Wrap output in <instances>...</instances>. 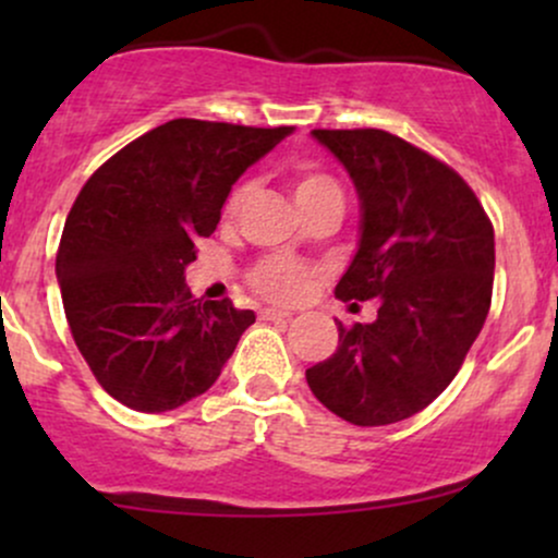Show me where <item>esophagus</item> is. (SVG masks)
Segmentation results:
<instances>
[{
	"instance_id": "obj_1",
	"label": "esophagus",
	"mask_w": 558,
	"mask_h": 558,
	"mask_svg": "<svg viewBox=\"0 0 558 558\" xmlns=\"http://www.w3.org/2000/svg\"><path fill=\"white\" fill-rule=\"evenodd\" d=\"M262 319H291L293 312L288 310H275V306H267V310L259 312Z\"/></svg>"
}]
</instances>
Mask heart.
<instances>
[{"label":"heart","mask_w":558,"mask_h":558,"mask_svg":"<svg viewBox=\"0 0 558 558\" xmlns=\"http://www.w3.org/2000/svg\"><path fill=\"white\" fill-rule=\"evenodd\" d=\"M325 191H338L336 181L325 172H312L304 170L299 172L296 178V202L301 198H312L325 194ZM243 198V191H233L228 198L226 213L233 215L239 209ZM312 270L306 265H301L296 259L288 257H270L265 262H259L252 272V286L257 288L262 296L275 299V301H296L301 293H304L306 283H310Z\"/></svg>","instance_id":"b5f03b06"}]
</instances>
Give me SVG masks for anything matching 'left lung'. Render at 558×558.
I'll use <instances>...</instances> for the list:
<instances>
[{"label": "left lung", "mask_w": 558, "mask_h": 558, "mask_svg": "<svg viewBox=\"0 0 558 558\" xmlns=\"http://www.w3.org/2000/svg\"><path fill=\"white\" fill-rule=\"evenodd\" d=\"M312 136L349 172L362 207L360 248L336 296L377 299V319L338 323L336 354L306 369V383L351 425H393L444 393L483 330L493 226L459 172L393 133Z\"/></svg>", "instance_id": "obj_1"}]
</instances>
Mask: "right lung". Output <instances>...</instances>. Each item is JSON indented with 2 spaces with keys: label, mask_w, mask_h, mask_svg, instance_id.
Masks as SVG:
<instances>
[{
  "label": "right lung",
  "mask_w": 558,
  "mask_h": 558,
  "mask_svg": "<svg viewBox=\"0 0 558 558\" xmlns=\"http://www.w3.org/2000/svg\"><path fill=\"white\" fill-rule=\"evenodd\" d=\"M178 118L88 178L57 252L75 345L99 386L136 412H170L213 388L252 310L185 286L233 183L291 133Z\"/></svg>",
  "instance_id": "obj_1"
}]
</instances>
